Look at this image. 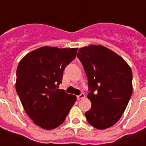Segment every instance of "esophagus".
Masks as SVG:
<instances>
[{"label":"esophagus","instance_id":"obj_1","mask_svg":"<svg viewBox=\"0 0 146 146\" xmlns=\"http://www.w3.org/2000/svg\"><path fill=\"white\" fill-rule=\"evenodd\" d=\"M85 97H86V95H85V94H84V93H82L80 95H79V96H77V99H78V100H80V99H84Z\"/></svg>","mask_w":146,"mask_h":146}]
</instances>
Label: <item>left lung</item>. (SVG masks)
<instances>
[{
    "label": "left lung",
    "mask_w": 146,
    "mask_h": 146,
    "mask_svg": "<svg viewBox=\"0 0 146 146\" xmlns=\"http://www.w3.org/2000/svg\"><path fill=\"white\" fill-rule=\"evenodd\" d=\"M91 92V108L86 113L88 123L98 129L117 123L126 110L132 94V72L121 56L101 45L79 49Z\"/></svg>",
    "instance_id": "obj_1"
}]
</instances>
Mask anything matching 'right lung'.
<instances>
[{
  "instance_id": "obj_1",
  "label": "right lung",
  "mask_w": 146,
  "mask_h": 146,
  "mask_svg": "<svg viewBox=\"0 0 146 146\" xmlns=\"http://www.w3.org/2000/svg\"><path fill=\"white\" fill-rule=\"evenodd\" d=\"M77 49L45 46L27 54L18 64L17 93L28 116L41 128L51 130L62 124L77 100L57 88Z\"/></svg>"
}]
</instances>
